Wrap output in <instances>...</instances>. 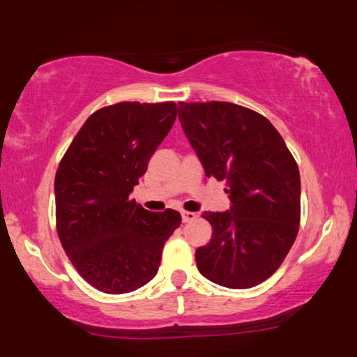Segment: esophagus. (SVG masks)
<instances>
[{
	"label": "esophagus",
	"mask_w": 357,
	"mask_h": 357,
	"mask_svg": "<svg viewBox=\"0 0 357 357\" xmlns=\"http://www.w3.org/2000/svg\"><path fill=\"white\" fill-rule=\"evenodd\" d=\"M181 218H183V223H188V221H192L196 218V213L192 211H181Z\"/></svg>",
	"instance_id": "esophagus-1"
}]
</instances>
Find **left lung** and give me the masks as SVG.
<instances>
[{
    "mask_svg": "<svg viewBox=\"0 0 357 357\" xmlns=\"http://www.w3.org/2000/svg\"><path fill=\"white\" fill-rule=\"evenodd\" d=\"M179 122L204 174L225 179L230 210L204 211L203 277L228 289L261 284L280 267L301 223V174L268 119L230 102H179Z\"/></svg>",
    "mask_w": 357,
    "mask_h": 357,
    "instance_id": "obj_1",
    "label": "left lung"
}]
</instances>
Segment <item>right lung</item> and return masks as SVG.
Returning a JSON list of instances; mask_svg holds the SVG:
<instances>
[{
	"mask_svg": "<svg viewBox=\"0 0 357 357\" xmlns=\"http://www.w3.org/2000/svg\"><path fill=\"white\" fill-rule=\"evenodd\" d=\"M176 114L174 102L109 105L85 121L61 159L56 230L80 275L102 292L127 294L153 280L181 225L178 211L153 213L130 199Z\"/></svg>",
	"mask_w": 357,
	"mask_h": 357,
	"instance_id": "right-lung-1",
	"label": "right lung"
}]
</instances>
